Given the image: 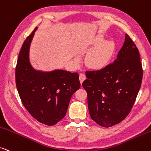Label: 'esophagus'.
Here are the masks:
<instances>
[{"label":"esophagus","instance_id":"1","mask_svg":"<svg viewBox=\"0 0 151 151\" xmlns=\"http://www.w3.org/2000/svg\"><path fill=\"white\" fill-rule=\"evenodd\" d=\"M85 78H86V76H85V75L84 73H80V75H79V79H80V83H83V82L84 81V80H85Z\"/></svg>","mask_w":151,"mask_h":151}]
</instances>
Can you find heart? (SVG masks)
<instances>
[{
	"mask_svg": "<svg viewBox=\"0 0 151 151\" xmlns=\"http://www.w3.org/2000/svg\"><path fill=\"white\" fill-rule=\"evenodd\" d=\"M102 41V37H99L96 44H101ZM114 48V44L111 42L103 43L89 52L86 58V64L93 69H99L104 67L110 60Z\"/></svg>",
	"mask_w": 151,
	"mask_h": 151,
	"instance_id": "obj_1",
	"label": "heart"
}]
</instances>
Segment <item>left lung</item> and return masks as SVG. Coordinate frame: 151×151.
I'll list each match as a JSON object with an SVG mask.
<instances>
[{"instance_id": "8db88e82", "label": "left lung", "mask_w": 151, "mask_h": 151, "mask_svg": "<svg viewBox=\"0 0 151 151\" xmlns=\"http://www.w3.org/2000/svg\"><path fill=\"white\" fill-rule=\"evenodd\" d=\"M83 87L87 93L91 118L99 126L118 124L130 112L142 82L138 48L128 35L114 62L96 71H86Z\"/></svg>"}]
</instances>
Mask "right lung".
Returning <instances> with one entry per match:
<instances>
[{"mask_svg":"<svg viewBox=\"0 0 151 151\" xmlns=\"http://www.w3.org/2000/svg\"><path fill=\"white\" fill-rule=\"evenodd\" d=\"M37 27L24 41L17 60L16 85L23 106L33 118L53 126L65 116L72 95L80 89L78 73L64 70L42 72L29 61L30 43Z\"/></svg>","mask_w":151,"mask_h":151,"instance_id":"right-lung-1","label":"right lung"}]
</instances>
